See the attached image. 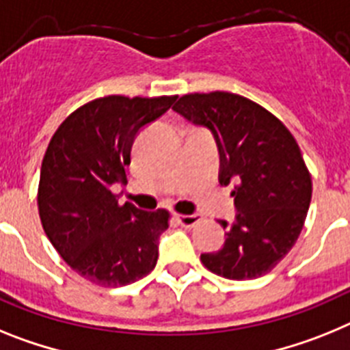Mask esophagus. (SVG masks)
I'll use <instances>...</instances> for the list:
<instances>
[{"mask_svg":"<svg viewBox=\"0 0 350 350\" xmlns=\"http://www.w3.org/2000/svg\"><path fill=\"white\" fill-rule=\"evenodd\" d=\"M176 220L183 227H193L197 221H200V217L199 215H176Z\"/></svg>","mask_w":350,"mask_h":350,"instance_id":"34e87169","label":"esophagus"}]
</instances>
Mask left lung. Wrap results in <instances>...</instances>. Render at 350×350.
I'll return each instance as SVG.
<instances>
[{"label":"left lung","mask_w":350,"mask_h":350,"mask_svg":"<svg viewBox=\"0 0 350 350\" xmlns=\"http://www.w3.org/2000/svg\"><path fill=\"white\" fill-rule=\"evenodd\" d=\"M172 109L211 130L220 153L218 181L234 187L236 220H218L226 243L200 260L229 280L266 275L297 241L312 199V176L296 139L259 103L227 91L183 95Z\"/></svg>","instance_id":"1"}]
</instances>
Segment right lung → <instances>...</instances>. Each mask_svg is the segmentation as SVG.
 Returning <instances> with one entry per match:
<instances>
[{
    "instance_id": "obj_1",
    "label": "right lung",
    "mask_w": 350,
    "mask_h": 350,
    "mask_svg": "<svg viewBox=\"0 0 350 350\" xmlns=\"http://www.w3.org/2000/svg\"><path fill=\"white\" fill-rule=\"evenodd\" d=\"M176 98H96L72 112L49 142L36 197L42 227L63 260L93 284L129 285L157 266L169 211L120 204L111 190L126 183L124 167L139 130Z\"/></svg>"
}]
</instances>
